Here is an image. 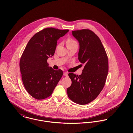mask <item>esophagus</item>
Instances as JSON below:
<instances>
[{"label":"esophagus","instance_id":"1","mask_svg":"<svg viewBox=\"0 0 133 133\" xmlns=\"http://www.w3.org/2000/svg\"><path fill=\"white\" fill-rule=\"evenodd\" d=\"M63 75H64V76H66V77L68 76V72H64L63 73Z\"/></svg>","mask_w":133,"mask_h":133}]
</instances>
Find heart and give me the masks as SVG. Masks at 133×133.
Wrapping results in <instances>:
<instances>
[{
    "mask_svg": "<svg viewBox=\"0 0 133 133\" xmlns=\"http://www.w3.org/2000/svg\"><path fill=\"white\" fill-rule=\"evenodd\" d=\"M66 44H67V46H73V45H78L77 42L74 39L72 38H69L67 40Z\"/></svg>",
    "mask_w": 133,
    "mask_h": 133,
    "instance_id": "heart-1",
    "label": "heart"
}]
</instances>
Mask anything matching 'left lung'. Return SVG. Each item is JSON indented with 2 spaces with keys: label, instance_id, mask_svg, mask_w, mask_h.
Instances as JSON below:
<instances>
[{
  "label": "left lung",
  "instance_id": "8db88e82",
  "mask_svg": "<svg viewBox=\"0 0 133 133\" xmlns=\"http://www.w3.org/2000/svg\"><path fill=\"white\" fill-rule=\"evenodd\" d=\"M72 32L79 41L78 59L84 66L81 75L69 74L72 84L66 92L72 101L84 105L95 100L103 89L109 72L108 58L100 39L92 31Z\"/></svg>",
  "mask_w": 133,
  "mask_h": 133
}]
</instances>
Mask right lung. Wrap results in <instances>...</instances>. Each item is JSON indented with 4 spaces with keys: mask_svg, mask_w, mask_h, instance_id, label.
I'll list each match as a JSON object with an SVG mask.
<instances>
[{
    "mask_svg": "<svg viewBox=\"0 0 133 133\" xmlns=\"http://www.w3.org/2000/svg\"><path fill=\"white\" fill-rule=\"evenodd\" d=\"M69 30L46 28L36 33L28 42L20 60L19 67L24 87L38 100L52 95L63 72L48 66L47 60L54 55L57 40Z\"/></svg>",
    "mask_w": 133,
    "mask_h": 133,
    "instance_id": "1",
    "label": "right lung"
}]
</instances>
